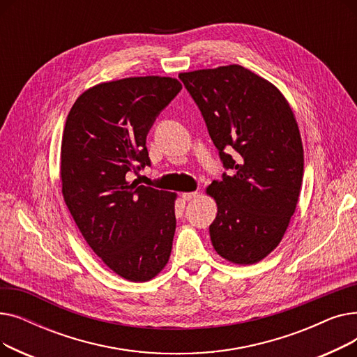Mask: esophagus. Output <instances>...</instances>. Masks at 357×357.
Returning <instances> with one entry per match:
<instances>
[{
  "instance_id": "esophagus-1",
  "label": "esophagus",
  "mask_w": 357,
  "mask_h": 357,
  "mask_svg": "<svg viewBox=\"0 0 357 357\" xmlns=\"http://www.w3.org/2000/svg\"><path fill=\"white\" fill-rule=\"evenodd\" d=\"M197 195H198V192L197 191H194V192H182V199L183 201H191V199H194V198H197Z\"/></svg>"
}]
</instances>
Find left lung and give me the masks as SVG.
<instances>
[{
	"mask_svg": "<svg viewBox=\"0 0 357 357\" xmlns=\"http://www.w3.org/2000/svg\"><path fill=\"white\" fill-rule=\"evenodd\" d=\"M179 79L233 171L207 188L217 202L213 246L231 264H257L282 240L301 191L304 149L294 112L273 84L240 65L183 72Z\"/></svg>",
	"mask_w": 357,
	"mask_h": 357,
	"instance_id": "8db88e82",
	"label": "left lung"
}]
</instances>
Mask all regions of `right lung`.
I'll return each mask as SVG.
<instances>
[{
  "label": "right lung",
  "instance_id": "1",
  "mask_svg": "<svg viewBox=\"0 0 357 357\" xmlns=\"http://www.w3.org/2000/svg\"><path fill=\"white\" fill-rule=\"evenodd\" d=\"M182 85L169 77L102 82L72 105L61 147L66 207L104 264L146 282L167 264L176 229L175 192L128 182L150 165L146 137Z\"/></svg>",
  "mask_w": 357,
  "mask_h": 357
}]
</instances>
